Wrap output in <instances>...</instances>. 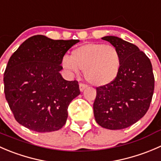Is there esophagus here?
<instances>
[{
	"label": "esophagus",
	"instance_id": "1",
	"mask_svg": "<svg viewBox=\"0 0 161 161\" xmlns=\"http://www.w3.org/2000/svg\"><path fill=\"white\" fill-rule=\"evenodd\" d=\"M87 84H84V83H80V84H79V87H80V92H83V91H84V89L87 88Z\"/></svg>",
	"mask_w": 161,
	"mask_h": 161
}]
</instances>
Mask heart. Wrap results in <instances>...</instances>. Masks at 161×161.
Returning a JSON list of instances; mask_svg holds the SVG:
<instances>
[{"instance_id":"1","label":"heart","mask_w":161,"mask_h":161,"mask_svg":"<svg viewBox=\"0 0 161 161\" xmlns=\"http://www.w3.org/2000/svg\"><path fill=\"white\" fill-rule=\"evenodd\" d=\"M122 58L113 45L88 43L77 47L70 57L64 56L62 66L70 74L84 70L86 80L96 86H104L115 80L120 71Z\"/></svg>"}]
</instances>
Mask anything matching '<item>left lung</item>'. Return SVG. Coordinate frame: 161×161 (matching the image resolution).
<instances>
[{"label": "left lung", "mask_w": 161, "mask_h": 161, "mask_svg": "<svg viewBox=\"0 0 161 161\" xmlns=\"http://www.w3.org/2000/svg\"><path fill=\"white\" fill-rule=\"evenodd\" d=\"M102 39L118 49L122 64L115 80L96 87L94 116L103 128L124 129L136 123L149 109L155 81L152 64L135 44L114 36Z\"/></svg>", "instance_id": "1"}]
</instances>
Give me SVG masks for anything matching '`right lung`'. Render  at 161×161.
I'll use <instances>...</instances> for the list:
<instances>
[{
  "mask_svg": "<svg viewBox=\"0 0 161 161\" xmlns=\"http://www.w3.org/2000/svg\"><path fill=\"white\" fill-rule=\"evenodd\" d=\"M79 40H52L36 35L12 54L4 74V94L18 123L37 132L63 128L70 102L80 95L77 80L59 71L66 52Z\"/></svg>",
  "mask_w": 161,
  "mask_h": 161,
  "instance_id": "right-lung-1",
  "label": "right lung"
}]
</instances>
